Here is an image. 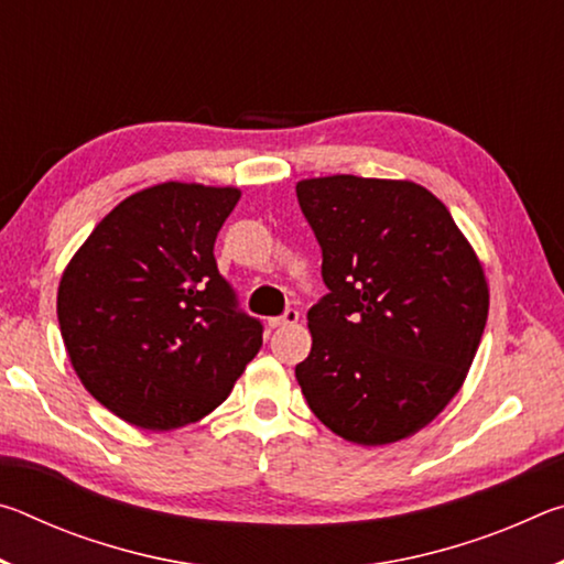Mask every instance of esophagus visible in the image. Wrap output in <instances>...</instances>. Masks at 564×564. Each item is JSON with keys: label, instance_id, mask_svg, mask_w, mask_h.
I'll use <instances>...</instances> for the list:
<instances>
[{"label": "esophagus", "instance_id": "esophagus-1", "mask_svg": "<svg viewBox=\"0 0 564 564\" xmlns=\"http://www.w3.org/2000/svg\"><path fill=\"white\" fill-rule=\"evenodd\" d=\"M299 318H301V313L295 311V308H289L283 313V316H279V318H271L269 321V326L271 328H285V326H295V323H299Z\"/></svg>", "mask_w": 564, "mask_h": 564}]
</instances>
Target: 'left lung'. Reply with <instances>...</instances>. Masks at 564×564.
<instances>
[{
	"label": "left lung",
	"instance_id": "left-lung-1",
	"mask_svg": "<svg viewBox=\"0 0 564 564\" xmlns=\"http://www.w3.org/2000/svg\"><path fill=\"white\" fill-rule=\"evenodd\" d=\"M328 293L295 366L308 408L358 445L417 433L460 390L490 291L441 198L413 181L350 174L295 184Z\"/></svg>",
	"mask_w": 564,
	"mask_h": 564
}]
</instances>
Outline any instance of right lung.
Listing matches in <instances>:
<instances>
[{"label":"right lung","mask_w":564,"mask_h":564,"mask_svg":"<svg viewBox=\"0 0 564 564\" xmlns=\"http://www.w3.org/2000/svg\"><path fill=\"white\" fill-rule=\"evenodd\" d=\"M234 186L166 181L109 212L66 265L56 316L84 388L127 423L174 431L224 403L263 343L214 243Z\"/></svg>","instance_id":"right-lung-1"}]
</instances>
